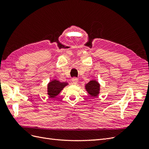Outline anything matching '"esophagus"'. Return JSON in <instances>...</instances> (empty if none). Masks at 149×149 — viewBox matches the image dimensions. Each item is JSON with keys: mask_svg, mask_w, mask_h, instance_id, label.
Here are the masks:
<instances>
[{"mask_svg": "<svg viewBox=\"0 0 149 149\" xmlns=\"http://www.w3.org/2000/svg\"><path fill=\"white\" fill-rule=\"evenodd\" d=\"M72 83H73V84H76L78 83V78H72Z\"/></svg>", "mask_w": 149, "mask_h": 149, "instance_id": "34e87169", "label": "esophagus"}]
</instances>
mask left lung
<instances>
[{"mask_svg": "<svg viewBox=\"0 0 149 149\" xmlns=\"http://www.w3.org/2000/svg\"><path fill=\"white\" fill-rule=\"evenodd\" d=\"M85 89L91 97H97L100 93V84L96 80L93 79L86 84Z\"/></svg>", "mask_w": 149, "mask_h": 149, "instance_id": "1", "label": "left lung"}]
</instances>
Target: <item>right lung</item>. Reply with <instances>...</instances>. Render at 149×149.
I'll use <instances>...</instances> for the list:
<instances>
[{
    "instance_id": "obj_1",
    "label": "right lung",
    "mask_w": 149,
    "mask_h": 149,
    "mask_svg": "<svg viewBox=\"0 0 149 149\" xmlns=\"http://www.w3.org/2000/svg\"><path fill=\"white\" fill-rule=\"evenodd\" d=\"M68 84V83L65 82L61 83L56 79L52 80L47 85V94L49 97L54 98L58 96Z\"/></svg>"
}]
</instances>
